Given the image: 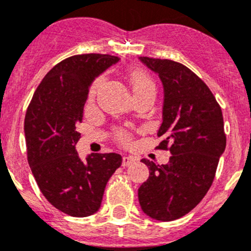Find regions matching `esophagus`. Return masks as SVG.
I'll return each instance as SVG.
<instances>
[{"mask_svg":"<svg viewBox=\"0 0 251 251\" xmlns=\"http://www.w3.org/2000/svg\"><path fill=\"white\" fill-rule=\"evenodd\" d=\"M133 163H135V157L123 156V160H122V165L123 166H129V165H132Z\"/></svg>","mask_w":251,"mask_h":251,"instance_id":"34e87169","label":"esophagus"}]
</instances>
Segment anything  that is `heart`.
Returning a JSON list of instances; mask_svg holds the SVG:
<instances>
[{"mask_svg":"<svg viewBox=\"0 0 251 251\" xmlns=\"http://www.w3.org/2000/svg\"><path fill=\"white\" fill-rule=\"evenodd\" d=\"M129 78H130V85L133 87V91H134L135 96L139 97L143 96L145 94H149V92H154L155 94V83L154 80L151 78V76L144 71L143 69H133L129 73ZM102 85H103V78L100 77L92 83L91 88H90V94H88V101H94L96 95L99 94V91L101 90ZM117 139L121 143H128L130 140V135L124 130H119L117 133Z\"/></svg>","mask_w":251,"mask_h":251,"instance_id":"obj_1","label":"heart"}]
</instances>
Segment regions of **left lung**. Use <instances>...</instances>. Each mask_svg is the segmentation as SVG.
<instances>
[{"label": "left lung", "instance_id": "left-lung-1", "mask_svg": "<svg viewBox=\"0 0 251 251\" xmlns=\"http://www.w3.org/2000/svg\"><path fill=\"white\" fill-rule=\"evenodd\" d=\"M164 86L159 149L170 150L166 165L142 159L149 178L138 190L143 212L156 221H175L192 211L208 192L226 138L221 106L208 86L187 66L140 56Z\"/></svg>", "mask_w": 251, "mask_h": 251}]
</instances>
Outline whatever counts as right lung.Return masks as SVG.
Here are the masks:
<instances>
[{
	"label": "right lung",
	"instance_id": "add662e5",
	"mask_svg": "<svg viewBox=\"0 0 251 251\" xmlns=\"http://www.w3.org/2000/svg\"><path fill=\"white\" fill-rule=\"evenodd\" d=\"M119 59L109 54H81L56 64L39 83L27 108L25 134L33 176L45 199L71 217H87L101 207L109 177L122 165L116 152L81 160V138L88 87Z\"/></svg>",
	"mask_w": 251,
	"mask_h": 251
}]
</instances>
